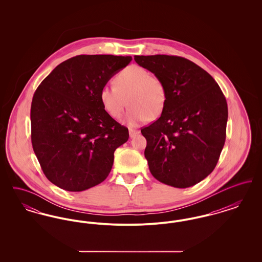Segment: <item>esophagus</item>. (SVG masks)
<instances>
[{"label":"esophagus","instance_id":"1","mask_svg":"<svg viewBox=\"0 0 262 262\" xmlns=\"http://www.w3.org/2000/svg\"><path fill=\"white\" fill-rule=\"evenodd\" d=\"M128 133H129V137H135L139 134V130L135 129V128H132V127H128Z\"/></svg>","mask_w":262,"mask_h":262}]
</instances>
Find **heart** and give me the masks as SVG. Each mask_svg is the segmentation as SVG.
Returning <instances> with one entry per match:
<instances>
[{"label": "heart", "instance_id": "1", "mask_svg": "<svg viewBox=\"0 0 262 262\" xmlns=\"http://www.w3.org/2000/svg\"><path fill=\"white\" fill-rule=\"evenodd\" d=\"M100 100L113 118H120L127 103L126 115L129 125L146 122L162 114L167 101V90L162 80L146 69L132 64L115 78V86L105 85L100 91Z\"/></svg>", "mask_w": 262, "mask_h": 262}]
</instances>
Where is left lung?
<instances>
[{"label":"left lung","mask_w":262,"mask_h":262,"mask_svg":"<svg viewBox=\"0 0 262 262\" xmlns=\"http://www.w3.org/2000/svg\"><path fill=\"white\" fill-rule=\"evenodd\" d=\"M135 61L159 77L167 90L160 118L141 128L150 172L171 187L194 186L214 170L224 146V94L211 75L183 57L135 56Z\"/></svg>","instance_id":"left-lung-1"}]
</instances>
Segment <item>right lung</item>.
Segmentation results:
<instances>
[{
  "mask_svg": "<svg viewBox=\"0 0 262 262\" xmlns=\"http://www.w3.org/2000/svg\"><path fill=\"white\" fill-rule=\"evenodd\" d=\"M132 57L79 55L57 66L31 103V142L46 178L68 191H82L111 172L114 152L128 129L105 111L100 91Z\"/></svg>",
  "mask_w": 262,
  "mask_h": 262,
  "instance_id": "right-lung-1",
  "label": "right lung"
}]
</instances>
